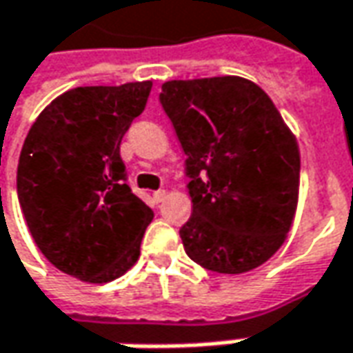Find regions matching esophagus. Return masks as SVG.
I'll return each mask as SVG.
<instances>
[{"instance_id":"34e87169","label":"esophagus","mask_w":353,"mask_h":353,"mask_svg":"<svg viewBox=\"0 0 353 353\" xmlns=\"http://www.w3.org/2000/svg\"><path fill=\"white\" fill-rule=\"evenodd\" d=\"M165 198H167V192H165V190H157V192H153V200H155L157 204H161Z\"/></svg>"}]
</instances>
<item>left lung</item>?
Listing matches in <instances>:
<instances>
[{"label":"left lung","mask_w":353,"mask_h":353,"mask_svg":"<svg viewBox=\"0 0 353 353\" xmlns=\"http://www.w3.org/2000/svg\"><path fill=\"white\" fill-rule=\"evenodd\" d=\"M159 101L186 155V254L219 274L259 268L297 208L301 161L290 128L259 85L235 75L163 83Z\"/></svg>","instance_id":"1"}]
</instances>
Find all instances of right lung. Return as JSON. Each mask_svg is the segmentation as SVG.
<instances>
[{"instance_id":"add662e5","label":"right lung","mask_w":353,"mask_h":353,"mask_svg":"<svg viewBox=\"0 0 353 353\" xmlns=\"http://www.w3.org/2000/svg\"><path fill=\"white\" fill-rule=\"evenodd\" d=\"M151 81L77 87L28 130L17 196L40 252L91 283L120 278L139 256L151 208L126 184L120 141L148 103Z\"/></svg>"}]
</instances>
